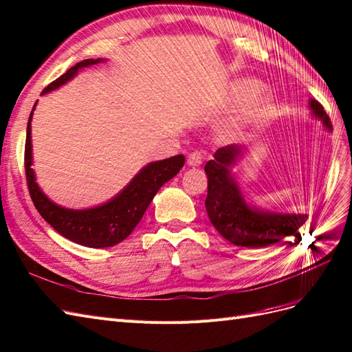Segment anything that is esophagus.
<instances>
[{
	"instance_id": "1",
	"label": "esophagus",
	"mask_w": 352,
	"mask_h": 352,
	"mask_svg": "<svg viewBox=\"0 0 352 352\" xmlns=\"http://www.w3.org/2000/svg\"><path fill=\"white\" fill-rule=\"evenodd\" d=\"M202 163V155L198 151H193L188 155V164L192 167H197Z\"/></svg>"
}]
</instances>
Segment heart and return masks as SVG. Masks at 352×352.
<instances>
[{
    "instance_id": "b5f03b06",
    "label": "heart",
    "mask_w": 352,
    "mask_h": 352,
    "mask_svg": "<svg viewBox=\"0 0 352 352\" xmlns=\"http://www.w3.org/2000/svg\"><path fill=\"white\" fill-rule=\"evenodd\" d=\"M240 93L243 96H249L253 91H256V86H254L253 82H243L240 84L239 87ZM221 134L224 138L227 140H239L243 137L245 134V122L241 118H234V119H230L228 122H226L221 128Z\"/></svg>"
}]
</instances>
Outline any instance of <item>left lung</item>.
Returning a JSON list of instances; mask_svg holds the SVG:
<instances>
[{
  "label": "left lung",
  "instance_id": "obj_1",
  "mask_svg": "<svg viewBox=\"0 0 352 352\" xmlns=\"http://www.w3.org/2000/svg\"><path fill=\"white\" fill-rule=\"evenodd\" d=\"M311 116L332 132V124L323 106L309 100ZM245 145L230 144L218 148L214 159L205 164L208 176V195L205 199L211 224L230 243L241 248H268L287 236H297L306 223L307 214H288L259 208L249 202L240 189L234 167L248 153ZM305 188V185H302ZM292 243V241H289Z\"/></svg>",
  "mask_w": 352,
  "mask_h": 352
}]
</instances>
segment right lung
Masks as SVG:
<instances>
[{
  "label": "right lung",
  "mask_w": 352,
  "mask_h": 352,
  "mask_svg": "<svg viewBox=\"0 0 352 352\" xmlns=\"http://www.w3.org/2000/svg\"><path fill=\"white\" fill-rule=\"evenodd\" d=\"M104 60L106 59L102 58L81 60V63L69 68L65 74L51 82L42 91V96L64 86L78 74L80 69L104 63ZM36 104H38V102L34 103L29 116L26 148H24V167H26L28 186L36 210L60 236L74 241L77 245L99 249L112 248L120 243L141 221L145 210L148 208L150 202L159 189L180 172V168L185 164V157L179 154L144 166L122 190L116 193L112 199L98 205V207L84 210L60 207V205L55 204L45 195L38 182H36V175L32 168V118Z\"/></svg>",
  "instance_id": "obj_1"
}]
</instances>
